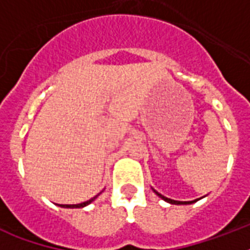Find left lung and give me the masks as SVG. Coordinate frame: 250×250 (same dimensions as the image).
<instances>
[{"label":"left lung","instance_id":"left-lung-1","mask_svg":"<svg viewBox=\"0 0 250 250\" xmlns=\"http://www.w3.org/2000/svg\"><path fill=\"white\" fill-rule=\"evenodd\" d=\"M154 192H156V190H154ZM156 193L158 194V196H160L161 198H164L165 201L170 202V204H174V205H186V204H192V202H194V201H196V200H194V201H175V200H171V198H167V197H165V196H162V194H161V193H158V192H156Z\"/></svg>","mask_w":250,"mask_h":250}]
</instances>
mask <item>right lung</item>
Masks as SVG:
<instances>
[{"label":"right lung","instance_id":"right-lung-1","mask_svg":"<svg viewBox=\"0 0 250 250\" xmlns=\"http://www.w3.org/2000/svg\"><path fill=\"white\" fill-rule=\"evenodd\" d=\"M96 197H97V196H94L93 198H90V200H88V201L82 202V204H78V205H60V206H62V208H84V206H86L88 204H90V202L93 201Z\"/></svg>","mask_w":250,"mask_h":250}]
</instances>
